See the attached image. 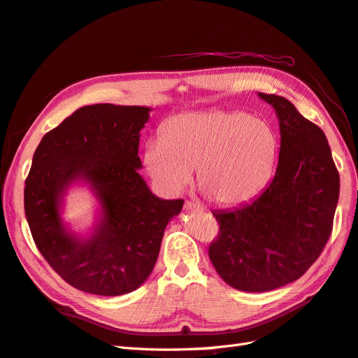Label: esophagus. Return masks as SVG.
Instances as JSON below:
<instances>
[{
    "label": "esophagus",
    "instance_id": "esophagus-1",
    "mask_svg": "<svg viewBox=\"0 0 358 358\" xmlns=\"http://www.w3.org/2000/svg\"><path fill=\"white\" fill-rule=\"evenodd\" d=\"M183 208H185V210H194V212H200L201 210L200 204L192 203V201H185V206H183Z\"/></svg>",
    "mask_w": 358,
    "mask_h": 358
}]
</instances>
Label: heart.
<instances>
[{
	"instance_id": "b5f03b06",
	"label": "heart",
	"mask_w": 358,
	"mask_h": 358,
	"mask_svg": "<svg viewBox=\"0 0 358 358\" xmlns=\"http://www.w3.org/2000/svg\"><path fill=\"white\" fill-rule=\"evenodd\" d=\"M278 137L266 121L234 110H201L169 117L150 140L143 164L157 188L178 196L192 179L220 206L254 200L273 175Z\"/></svg>"
}]
</instances>
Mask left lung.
I'll use <instances>...</instances> for the list:
<instances>
[{"mask_svg": "<svg viewBox=\"0 0 358 358\" xmlns=\"http://www.w3.org/2000/svg\"><path fill=\"white\" fill-rule=\"evenodd\" d=\"M279 119L275 178L263 194L231 210H215L218 239L209 258L230 287L263 292L305 275L326 246L339 200V173L322 129L284 96L258 92Z\"/></svg>", "mask_w": 358, "mask_h": 358, "instance_id": "8db88e82", "label": "left lung"}]
</instances>
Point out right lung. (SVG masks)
I'll use <instances>...</instances> for the list:
<instances>
[{"instance_id":"add662e5","label":"right lung","mask_w":358,"mask_h":358,"mask_svg":"<svg viewBox=\"0 0 358 358\" xmlns=\"http://www.w3.org/2000/svg\"><path fill=\"white\" fill-rule=\"evenodd\" d=\"M149 107L92 104L76 110L37 146L25 180V216L38 251L71 287L121 296L152 272L164 230L183 200H162L140 176V129ZM88 185L101 204L90 236L62 221L63 197Z\"/></svg>"}]
</instances>
